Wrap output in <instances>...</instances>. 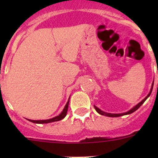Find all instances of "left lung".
<instances>
[{"mask_svg": "<svg viewBox=\"0 0 158 158\" xmlns=\"http://www.w3.org/2000/svg\"><path fill=\"white\" fill-rule=\"evenodd\" d=\"M153 85H154V82H153V83H152V85H151V90H150V92H149V93H148V95H147V96H146L145 98H144V99L142 100V101H141V102H140L138 103V104H137L136 106H134V107L132 108V109H131L130 110H129V111H126V112H124V113H120V114H113V113H112V114H111V113H108V112H106V111H102L101 109H98V108H97L96 106H94V108H95V109L96 110V111H97V112L98 113V114H102V115L108 116V117H119V116H122V115H125V114H131V113H133L134 111H136V110H138V109H139V108H140V106H141V105H142L143 103H144V102L146 101V99H147V98H148V97L150 96V95H151V92H152V89H153Z\"/></svg>", "mask_w": 158, "mask_h": 158, "instance_id": "8db88e82", "label": "left lung"}]
</instances>
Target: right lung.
<instances>
[{
    "mask_svg": "<svg viewBox=\"0 0 158 158\" xmlns=\"http://www.w3.org/2000/svg\"><path fill=\"white\" fill-rule=\"evenodd\" d=\"M70 98V96H69ZM69 98L68 100L67 103L65 106L64 109H63V111L60 113L59 115L56 116V117L52 118H49V119H47V120H30V119H27L28 121L30 122H33V123H36V124H46V123H51V122H58V121L62 120V119L64 118L66 115V113H67V110H68V107H69Z\"/></svg>",
    "mask_w": 158,
    "mask_h": 158,
    "instance_id": "add662e5",
    "label": "right lung"
}]
</instances>
